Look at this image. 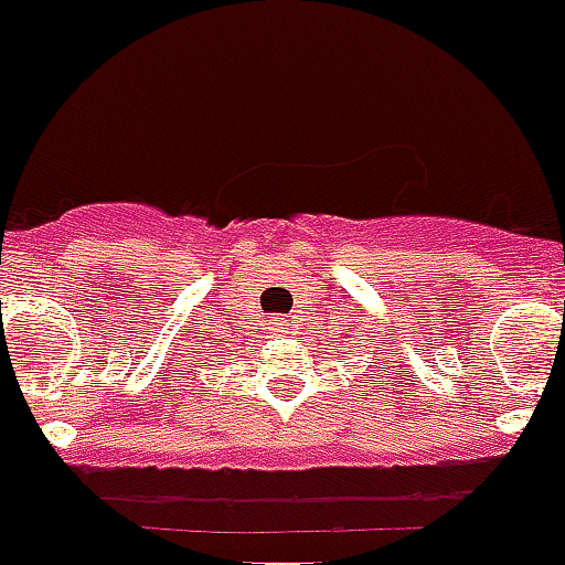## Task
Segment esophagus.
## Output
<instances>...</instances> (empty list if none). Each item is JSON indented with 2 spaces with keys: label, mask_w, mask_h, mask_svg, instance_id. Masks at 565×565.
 Listing matches in <instances>:
<instances>
[{
  "label": "esophagus",
  "mask_w": 565,
  "mask_h": 565,
  "mask_svg": "<svg viewBox=\"0 0 565 565\" xmlns=\"http://www.w3.org/2000/svg\"><path fill=\"white\" fill-rule=\"evenodd\" d=\"M268 330H271V335H282V332H288L286 316H271V321H268Z\"/></svg>",
  "instance_id": "34e87169"
}]
</instances>
